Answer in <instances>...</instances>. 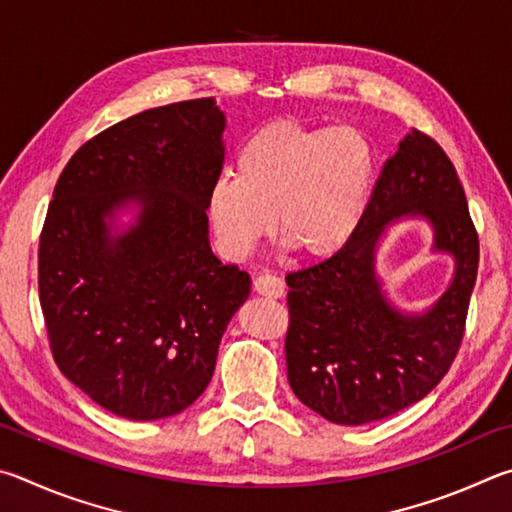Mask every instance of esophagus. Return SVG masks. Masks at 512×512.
Here are the masks:
<instances>
[{"mask_svg": "<svg viewBox=\"0 0 512 512\" xmlns=\"http://www.w3.org/2000/svg\"><path fill=\"white\" fill-rule=\"evenodd\" d=\"M254 290L267 299H281L285 294V283L276 274L263 272L254 279Z\"/></svg>", "mask_w": 512, "mask_h": 512, "instance_id": "obj_1", "label": "esophagus"}]
</instances>
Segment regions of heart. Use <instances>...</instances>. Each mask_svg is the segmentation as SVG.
Returning a JSON list of instances; mask_svg holds the SVG:
<instances>
[{
	"instance_id": "1",
	"label": "heart",
	"mask_w": 512,
	"mask_h": 512,
	"mask_svg": "<svg viewBox=\"0 0 512 512\" xmlns=\"http://www.w3.org/2000/svg\"><path fill=\"white\" fill-rule=\"evenodd\" d=\"M375 159L360 130L297 119L261 125L236 155V175L209 188L206 211L220 247L247 256L272 231L303 261H326L355 236L369 204Z\"/></svg>"
}]
</instances>
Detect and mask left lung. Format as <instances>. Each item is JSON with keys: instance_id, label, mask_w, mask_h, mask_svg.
<instances>
[{"instance_id": "8db88e82", "label": "left lung", "mask_w": 512, "mask_h": 512, "mask_svg": "<svg viewBox=\"0 0 512 512\" xmlns=\"http://www.w3.org/2000/svg\"><path fill=\"white\" fill-rule=\"evenodd\" d=\"M425 217L455 276L435 306L400 313L381 292L374 249L391 221ZM479 270V236L454 164L411 130L387 159L355 236L339 254L285 276L288 380L303 405L337 425H366L423 400L450 371Z\"/></svg>"}]
</instances>
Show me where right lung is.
I'll return each instance as SVG.
<instances>
[{
  "label": "right lung",
  "mask_w": 512,
  "mask_h": 512,
  "mask_svg": "<svg viewBox=\"0 0 512 512\" xmlns=\"http://www.w3.org/2000/svg\"><path fill=\"white\" fill-rule=\"evenodd\" d=\"M213 98L130 116L83 143L40 233L38 288L58 369L128 420L175 416L209 387L251 279L209 245L224 161ZM138 209L119 230L115 211Z\"/></svg>",
  "instance_id": "right-lung-1"
}]
</instances>
